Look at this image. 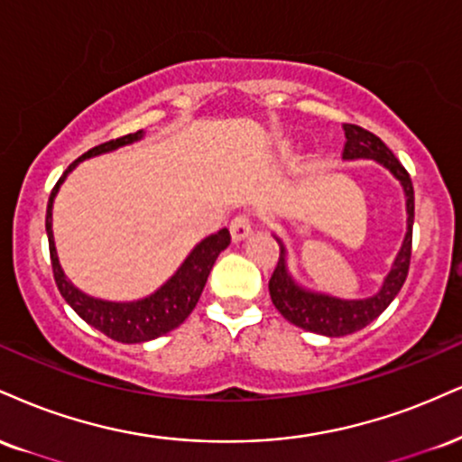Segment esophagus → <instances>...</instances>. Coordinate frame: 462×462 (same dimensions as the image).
<instances>
[{"label":"esophagus","mask_w":462,"mask_h":462,"mask_svg":"<svg viewBox=\"0 0 462 462\" xmlns=\"http://www.w3.org/2000/svg\"><path fill=\"white\" fill-rule=\"evenodd\" d=\"M230 235H232V241L236 243L243 241V238H247L252 235V219H249L247 215H236L230 224Z\"/></svg>","instance_id":"esophagus-1"}]
</instances>
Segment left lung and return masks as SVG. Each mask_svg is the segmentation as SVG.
Wrapping results in <instances>:
<instances>
[{"mask_svg":"<svg viewBox=\"0 0 462 462\" xmlns=\"http://www.w3.org/2000/svg\"><path fill=\"white\" fill-rule=\"evenodd\" d=\"M344 135H346L342 152L344 161H374L400 182L404 191V204H407V232H404L402 245L393 258L390 273L385 275L379 291L365 299H340L327 292L310 291V288L299 284L291 273V266H288L284 241L273 235L275 241L280 243V260H277L273 275L269 280L271 301L288 322L327 337H340L364 329L376 316L385 312L387 305L396 299L409 273L411 238H413L415 219V196L411 176L400 165V161L393 157L392 150L374 133L361 129V126L344 125Z\"/></svg>","mask_w":462,"mask_h":462,"instance_id":"8db88e82","label":"left lung"}]
</instances>
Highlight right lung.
Instances as JSON below:
<instances>
[{"label":"right lung","mask_w":462,"mask_h":462,"mask_svg":"<svg viewBox=\"0 0 462 462\" xmlns=\"http://www.w3.org/2000/svg\"><path fill=\"white\" fill-rule=\"evenodd\" d=\"M143 140V131L129 133V135L120 137V140L101 143V146L88 150L81 154L75 163L69 165L58 185L53 187L51 198L47 204V219H44V227H47L49 238V254H51V266L55 284H58L60 294L64 301L79 314L88 325L98 329L111 340L122 344H143L154 340V337L165 336L178 325L187 320V316L196 308L199 294H202L207 280L213 269L217 255L230 245V232L219 230L217 235H210L198 243L196 247L189 252V255L182 260V264L174 271V275L168 282H163L157 291L150 292L148 297L135 299V301H107V299H97L79 291L72 282L66 277L62 264H60L58 249H55L53 238V202L58 196L60 187L66 180L81 161L98 157V154L114 152L122 146H131V143Z\"/></svg>","instance_id":"add662e5"}]
</instances>
